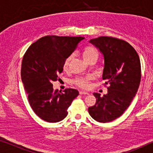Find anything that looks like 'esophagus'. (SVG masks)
<instances>
[{"mask_svg":"<svg viewBox=\"0 0 153 153\" xmlns=\"http://www.w3.org/2000/svg\"><path fill=\"white\" fill-rule=\"evenodd\" d=\"M79 94H80V95H88L89 93L85 91H80L79 92Z\"/></svg>","mask_w":153,"mask_h":153,"instance_id":"obj_1","label":"esophagus"}]
</instances>
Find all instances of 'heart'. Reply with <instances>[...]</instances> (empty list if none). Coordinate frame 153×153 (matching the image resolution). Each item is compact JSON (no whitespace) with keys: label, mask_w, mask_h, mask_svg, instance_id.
<instances>
[{"label":"heart","mask_w":153,"mask_h":153,"mask_svg":"<svg viewBox=\"0 0 153 153\" xmlns=\"http://www.w3.org/2000/svg\"><path fill=\"white\" fill-rule=\"evenodd\" d=\"M81 54H82V56L84 58V60L88 62L91 61V60H97L98 56V52L97 49L95 47H92V46H86V47H85L82 49V51H81ZM71 59H72V56H69L66 58L63 64L64 70H67L68 69ZM91 79L92 78L91 76H77L74 79L73 83L76 86L81 88L88 89L89 88L90 81H91Z\"/></svg>","instance_id":"obj_1"}]
</instances>
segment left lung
Instances as JSON below:
<instances>
[{"label":"left lung","mask_w":153,"mask_h":153,"mask_svg":"<svg viewBox=\"0 0 153 153\" xmlns=\"http://www.w3.org/2000/svg\"><path fill=\"white\" fill-rule=\"evenodd\" d=\"M90 42L103 53L102 79L108 87L103 97L93 94L96 103L88 108V112L98 122H110L123 115L139 89L141 78L139 56L132 46L116 37L101 36Z\"/></svg>","instance_id":"left-lung-1"}]
</instances>
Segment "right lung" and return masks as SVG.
I'll list each match as a JSON object with an SVG mask.
<instances>
[{
  "instance_id": "right-lung-1",
  "label": "right lung",
  "mask_w": 153,
  "mask_h": 153,
  "mask_svg": "<svg viewBox=\"0 0 153 153\" xmlns=\"http://www.w3.org/2000/svg\"><path fill=\"white\" fill-rule=\"evenodd\" d=\"M83 37L47 35L33 43L22 62V82L28 102L39 118L48 123H57L68 116V109L79 95L76 89L61 93L53 90V81L59 80L65 60L74 51Z\"/></svg>"
}]
</instances>
